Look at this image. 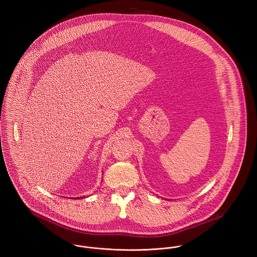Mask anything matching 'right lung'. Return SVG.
I'll return each mask as SVG.
<instances>
[{"mask_svg": "<svg viewBox=\"0 0 257 257\" xmlns=\"http://www.w3.org/2000/svg\"><path fill=\"white\" fill-rule=\"evenodd\" d=\"M75 199H82V197H80V198H75Z\"/></svg>", "mask_w": 257, "mask_h": 257, "instance_id": "obj_1", "label": "right lung"}]
</instances>
